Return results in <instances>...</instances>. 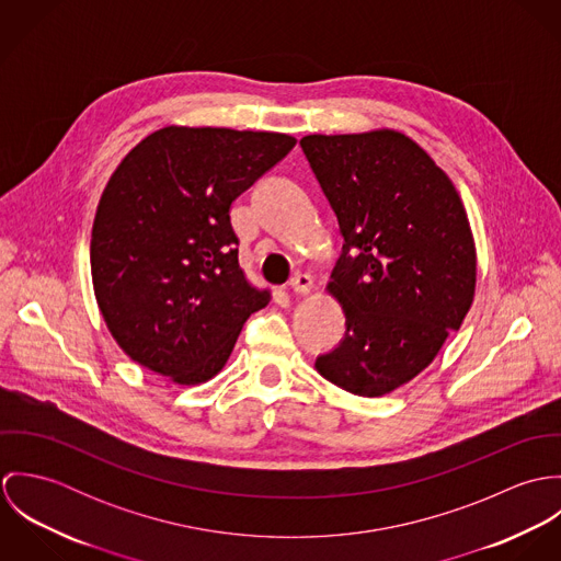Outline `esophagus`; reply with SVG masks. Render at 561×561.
Segmentation results:
<instances>
[{
    "label": "esophagus",
    "instance_id": "34e87169",
    "mask_svg": "<svg viewBox=\"0 0 561 561\" xmlns=\"http://www.w3.org/2000/svg\"><path fill=\"white\" fill-rule=\"evenodd\" d=\"M289 287L294 294L298 296H309L311 289H313V280L309 274H296L291 280H289Z\"/></svg>",
    "mask_w": 561,
    "mask_h": 561
}]
</instances>
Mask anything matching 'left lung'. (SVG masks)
Instances as JSON below:
<instances>
[{
  "label": "left lung",
  "mask_w": 561,
  "mask_h": 561,
  "mask_svg": "<svg viewBox=\"0 0 561 561\" xmlns=\"http://www.w3.org/2000/svg\"><path fill=\"white\" fill-rule=\"evenodd\" d=\"M300 147L343 238L325 291L347 332L316 369L380 398L416 378L467 318L478 285L471 222L449 174L401 131L311 134Z\"/></svg>",
  "instance_id": "1"
}]
</instances>
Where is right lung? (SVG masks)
I'll return each instance as SVG.
<instances>
[{"label": "right lung", "mask_w": 561, "mask_h": 561, "mask_svg": "<svg viewBox=\"0 0 561 561\" xmlns=\"http://www.w3.org/2000/svg\"><path fill=\"white\" fill-rule=\"evenodd\" d=\"M296 138L168 125L112 172L94 214V298L118 347L174 385L211 380L267 307L238 261L231 205Z\"/></svg>", "instance_id": "right-lung-1"}]
</instances>
